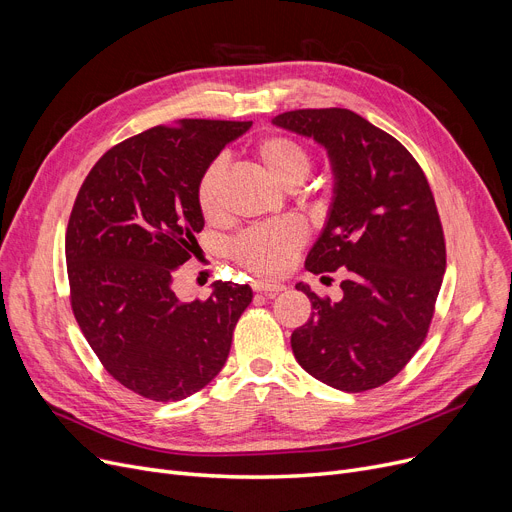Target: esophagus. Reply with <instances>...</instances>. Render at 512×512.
<instances>
[{
    "mask_svg": "<svg viewBox=\"0 0 512 512\" xmlns=\"http://www.w3.org/2000/svg\"><path fill=\"white\" fill-rule=\"evenodd\" d=\"M255 292H265V294H276V292H282L284 290V284L280 282H263V280H257L251 284Z\"/></svg>",
    "mask_w": 512,
    "mask_h": 512,
    "instance_id": "34e87169",
    "label": "esophagus"
}]
</instances>
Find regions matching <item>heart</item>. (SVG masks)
<instances>
[{
	"label": "heart",
	"instance_id": "obj_1",
	"mask_svg": "<svg viewBox=\"0 0 512 512\" xmlns=\"http://www.w3.org/2000/svg\"><path fill=\"white\" fill-rule=\"evenodd\" d=\"M255 159L263 172L284 188L299 186L311 172L307 149L290 137L274 134L255 147ZM224 176L222 161H213L197 184V205L203 218L215 220L220 213V184ZM307 228L297 218H278L253 226L236 236L230 255L255 276L276 278L284 274L305 245Z\"/></svg>",
	"mask_w": 512,
	"mask_h": 512
}]
</instances>
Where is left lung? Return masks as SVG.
Masks as SVG:
<instances>
[{"instance_id":"left-lung-1","label":"left lung","mask_w":512,"mask_h":512,"mask_svg":"<svg viewBox=\"0 0 512 512\" xmlns=\"http://www.w3.org/2000/svg\"><path fill=\"white\" fill-rule=\"evenodd\" d=\"M272 122L328 151L334 199L305 267L346 274L340 301L297 284L313 313L290 336L294 359L336 390L378 388L419 351L434 317L446 245L432 188L405 147L351 110H294Z\"/></svg>"}]
</instances>
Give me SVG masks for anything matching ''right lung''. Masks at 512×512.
Segmentation results:
<instances>
[{
	"mask_svg": "<svg viewBox=\"0 0 512 512\" xmlns=\"http://www.w3.org/2000/svg\"><path fill=\"white\" fill-rule=\"evenodd\" d=\"M251 122L178 120L130 137L93 166L76 195L66 263L70 303L105 371L143 398L170 402L205 388L228 359L247 284L213 282L180 301L178 267L203 230L201 174Z\"/></svg>",
	"mask_w": 512,
	"mask_h": 512,
	"instance_id": "1",
	"label": "right lung"
}]
</instances>
